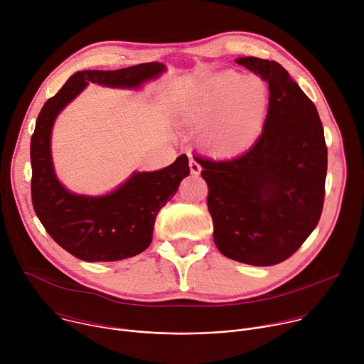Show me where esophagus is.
<instances>
[{
  "instance_id": "34e87169",
  "label": "esophagus",
  "mask_w": 364,
  "mask_h": 364,
  "mask_svg": "<svg viewBox=\"0 0 364 364\" xmlns=\"http://www.w3.org/2000/svg\"><path fill=\"white\" fill-rule=\"evenodd\" d=\"M190 171H191V176H198L200 174V171H201V167H200V164L197 163V161H194V160H190Z\"/></svg>"
}]
</instances>
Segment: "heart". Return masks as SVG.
<instances>
[{"instance_id": "1", "label": "heart", "mask_w": 364, "mask_h": 364, "mask_svg": "<svg viewBox=\"0 0 364 364\" xmlns=\"http://www.w3.org/2000/svg\"><path fill=\"white\" fill-rule=\"evenodd\" d=\"M269 111V89L255 75L220 70L188 87L178 99L183 122L200 127V145L216 159H233L261 138Z\"/></svg>"}]
</instances>
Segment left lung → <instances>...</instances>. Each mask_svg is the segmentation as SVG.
I'll use <instances>...</instances> for the list:
<instances>
[{"mask_svg":"<svg viewBox=\"0 0 364 364\" xmlns=\"http://www.w3.org/2000/svg\"><path fill=\"white\" fill-rule=\"evenodd\" d=\"M236 63L268 82L264 132L232 160L194 159L209 186L207 207L222 255L255 265H277L306 240L320 220L326 193L327 146L317 108L274 60Z\"/></svg>","mask_w":364,"mask_h":364,"instance_id":"obj_1","label":"left lung"}]
</instances>
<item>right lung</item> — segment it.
Masks as SVG:
<instances>
[{
    "label": "right lung",
    "instance_id": "obj_1",
    "mask_svg": "<svg viewBox=\"0 0 364 364\" xmlns=\"http://www.w3.org/2000/svg\"><path fill=\"white\" fill-rule=\"evenodd\" d=\"M167 72L160 62L118 70H82L41 108L30 144L31 200L34 212L53 240L86 262H114L144 252L155 218L190 174L186 154L157 171H134L115 190L102 196L77 194L56 176L51 132L59 114L89 83L118 89H142Z\"/></svg>",
    "mask_w": 364,
    "mask_h": 364
}]
</instances>
